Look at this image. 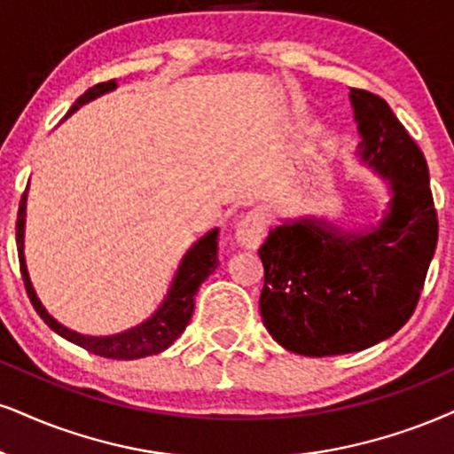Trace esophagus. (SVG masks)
I'll return each instance as SVG.
<instances>
[{
	"label": "esophagus",
	"instance_id": "1",
	"mask_svg": "<svg viewBox=\"0 0 454 454\" xmlns=\"http://www.w3.org/2000/svg\"><path fill=\"white\" fill-rule=\"evenodd\" d=\"M267 233V215L261 208H254L239 218L236 227V239L244 248H256Z\"/></svg>",
	"mask_w": 454,
	"mask_h": 454
}]
</instances>
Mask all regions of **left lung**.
I'll return each instance as SVG.
<instances>
[{"mask_svg":"<svg viewBox=\"0 0 454 454\" xmlns=\"http://www.w3.org/2000/svg\"><path fill=\"white\" fill-rule=\"evenodd\" d=\"M349 97L362 160L389 178V215L360 236L301 221L271 229L262 242V324L301 356L351 354L398 333L415 311L438 244L423 151L379 94L351 88Z\"/></svg>","mask_w":454,"mask_h":454,"instance_id":"left-lung-1","label":"left lung"}]
</instances>
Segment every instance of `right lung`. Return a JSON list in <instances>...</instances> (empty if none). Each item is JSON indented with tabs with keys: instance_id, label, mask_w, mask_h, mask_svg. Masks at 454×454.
<instances>
[{
	"instance_id": "1",
	"label": "right lung",
	"mask_w": 454,
	"mask_h": 454,
	"mask_svg": "<svg viewBox=\"0 0 454 454\" xmlns=\"http://www.w3.org/2000/svg\"><path fill=\"white\" fill-rule=\"evenodd\" d=\"M115 80L100 82L97 86L88 88L80 98L75 100V105L69 109L71 115L77 107H82L88 100L100 97V94L114 90ZM25 200L27 195L22 193V200L19 204V216H16V246H19V261H20V273L22 282H25L27 294H29L31 305L35 307L43 322L48 324L54 333H59L60 337H65L71 343L83 347L90 354L111 357V360H137V357L153 356L160 354L170 347L175 340L181 337L184 326L192 320V313L195 307V293L201 286L206 278L218 267L216 259V246H218V229H212L210 233H206L198 244L192 246L184 259L178 267V273L172 284L170 293H168L164 305L160 307L147 322H143L141 326L126 330L121 334H114V337H83V334L73 333V330L65 328L63 324H59L52 316H48V311L43 309V305L39 303L35 290L31 286L29 273H27L25 265V254H22V236H25Z\"/></svg>"
}]
</instances>
